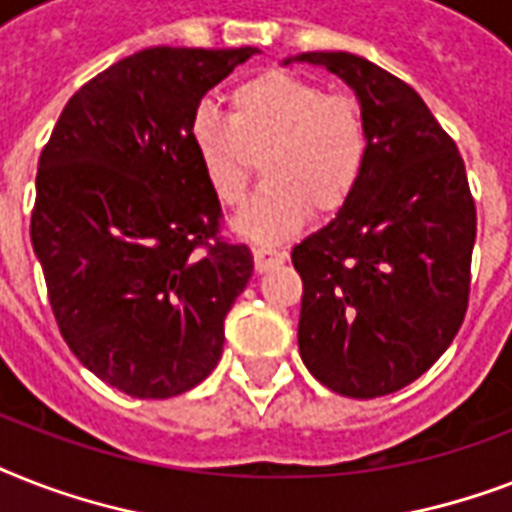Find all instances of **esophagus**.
<instances>
[{
  "instance_id": "obj_1",
  "label": "esophagus",
  "mask_w": 512,
  "mask_h": 512,
  "mask_svg": "<svg viewBox=\"0 0 512 512\" xmlns=\"http://www.w3.org/2000/svg\"><path fill=\"white\" fill-rule=\"evenodd\" d=\"M287 260V249H279V247H271V244H260L255 249V268L260 273L273 268V265H279Z\"/></svg>"
}]
</instances>
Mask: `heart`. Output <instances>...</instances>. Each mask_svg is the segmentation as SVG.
<instances>
[{
  "label": "heart",
  "mask_w": 512,
  "mask_h": 512,
  "mask_svg": "<svg viewBox=\"0 0 512 512\" xmlns=\"http://www.w3.org/2000/svg\"><path fill=\"white\" fill-rule=\"evenodd\" d=\"M188 143L220 204L247 199L255 156L265 185L236 217L247 239H287L308 215H332L353 196L369 162V122L361 100L329 92L292 71H265L231 92V119L199 106Z\"/></svg>",
  "instance_id": "heart-1"
}]
</instances>
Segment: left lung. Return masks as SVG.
<instances>
[{"label": "left lung", "instance_id": "obj_1", "mask_svg": "<svg viewBox=\"0 0 512 512\" xmlns=\"http://www.w3.org/2000/svg\"><path fill=\"white\" fill-rule=\"evenodd\" d=\"M295 60L345 79L369 122L358 188L332 223L292 249L303 279L300 356L340 396H388L436 364L468 311L476 241L468 172L398 76L350 52Z\"/></svg>", "mask_w": 512, "mask_h": 512}]
</instances>
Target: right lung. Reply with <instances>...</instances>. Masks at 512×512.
Returning <instances> with one entry per match:
<instances>
[{"mask_svg":"<svg viewBox=\"0 0 512 512\" xmlns=\"http://www.w3.org/2000/svg\"><path fill=\"white\" fill-rule=\"evenodd\" d=\"M257 47H148L79 87L39 156L31 244L74 356L135 398L196 388L252 276L188 143L201 98Z\"/></svg>","mask_w":512,"mask_h":512,"instance_id":"add662e5","label":"right lung"}]
</instances>
